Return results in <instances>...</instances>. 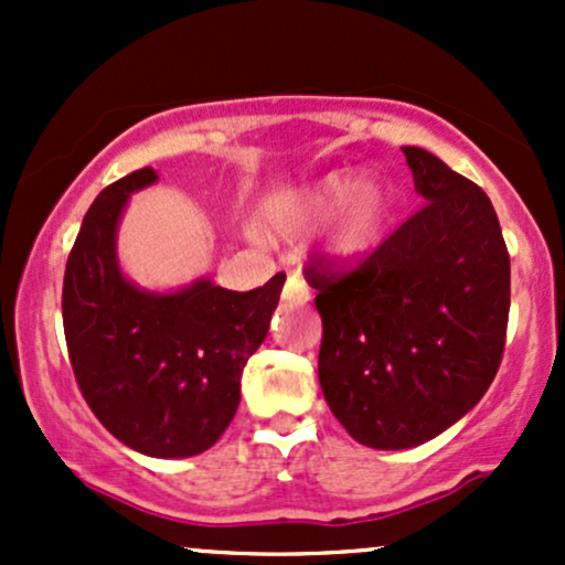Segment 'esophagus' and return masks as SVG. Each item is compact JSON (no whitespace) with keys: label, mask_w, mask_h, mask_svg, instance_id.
Instances as JSON below:
<instances>
[{"label":"esophagus","mask_w":565,"mask_h":565,"mask_svg":"<svg viewBox=\"0 0 565 565\" xmlns=\"http://www.w3.org/2000/svg\"><path fill=\"white\" fill-rule=\"evenodd\" d=\"M284 300L297 302V305L310 300V289H308V284H305V278L300 274H289L287 284H284Z\"/></svg>","instance_id":"34e87169"}]
</instances>
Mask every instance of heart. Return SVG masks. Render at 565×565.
<instances>
[{
  "instance_id": "obj_1",
  "label": "heart",
  "mask_w": 565,
  "mask_h": 565,
  "mask_svg": "<svg viewBox=\"0 0 565 565\" xmlns=\"http://www.w3.org/2000/svg\"><path fill=\"white\" fill-rule=\"evenodd\" d=\"M332 212L329 244L337 255L361 257L380 244L387 223V193L374 180L332 172L270 212L278 231L300 233Z\"/></svg>"
}]
</instances>
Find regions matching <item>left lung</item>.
<instances>
[{
    "mask_svg": "<svg viewBox=\"0 0 565 565\" xmlns=\"http://www.w3.org/2000/svg\"><path fill=\"white\" fill-rule=\"evenodd\" d=\"M425 204L353 268L313 257L319 380L342 427L372 449H412L462 419L497 377L510 255L472 180L401 148Z\"/></svg>",
    "mask_w": 565,
    "mask_h": 565,
    "instance_id": "obj_1",
    "label": "left lung"
}]
</instances>
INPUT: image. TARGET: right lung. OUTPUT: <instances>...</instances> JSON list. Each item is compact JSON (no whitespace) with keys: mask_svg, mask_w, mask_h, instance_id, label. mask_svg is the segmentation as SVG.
I'll return each instance as SVG.
<instances>
[{"mask_svg":"<svg viewBox=\"0 0 565 565\" xmlns=\"http://www.w3.org/2000/svg\"><path fill=\"white\" fill-rule=\"evenodd\" d=\"M151 167L93 201L63 278V332L76 385L111 436L148 457H193L217 444L242 401V372L270 327L287 276L231 291L201 278L157 295L121 276L116 225Z\"/></svg>","mask_w":565,"mask_h":565,"instance_id":"obj_1","label":"right lung"}]
</instances>
